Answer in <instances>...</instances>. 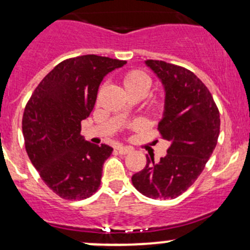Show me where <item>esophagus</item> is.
Returning a JSON list of instances; mask_svg holds the SVG:
<instances>
[{
  "instance_id": "1",
  "label": "esophagus",
  "mask_w": 250,
  "mask_h": 250,
  "mask_svg": "<svg viewBox=\"0 0 250 250\" xmlns=\"http://www.w3.org/2000/svg\"><path fill=\"white\" fill-rule=\"evenodd\" d=\"M117 151H118V153H121V155H125V153L132 152L133 148H132V147H129V146L118 145V146H117Z\"/></svg>"
}]
</instances>
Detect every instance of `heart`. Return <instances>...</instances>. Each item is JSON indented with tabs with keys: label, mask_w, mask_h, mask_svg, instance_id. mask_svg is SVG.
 I'll list each match as a JSON object with an SVG mask.
<instances>
[{
	"label": "heart",
	"mask_w": 250,
	"mask_h": 250,
	"mask_svg": "<svg viewBox=\"0 0 250 250\" xmlns=\"http://www.w3.org/2000/svg\"><path fill=\"white\" fill-rule=\"evenodd\" d=\"M122 82L127 92L143 93L144 95L147 93V90L151 87L150 77L144 74L143 71H138V70L128 71L127 74H125Z\"/></svg>",
	"instance_id": "1"
}]
</instances>
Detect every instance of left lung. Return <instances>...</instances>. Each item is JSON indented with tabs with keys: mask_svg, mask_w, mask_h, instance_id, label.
Listing matches in <instances>:
<instances>
[{
	"mask_svg": "<svg viewBox=\"0 0 250 250\" xmlns=\"http://www.w3.org/2000/svg\"><path fill=\"white\" fill-rule=\"evenodd\" d=\"M165 89L158 130L169 143L158 162L146 155V166L132 176L134 188L153 200L176 198L196 181L210 158L220 133V115L204 83L185 67L146 60Z\"/></svg>",
	"mask_w": 250,
	"mask_h": 250,
	"instance_id": "left-lung-1",
	"label": "left lung"
}]
</instances>
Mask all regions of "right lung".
<instances>
[{"mask_svg":"<svg viewBox=\"0 0 250 250\" xmlns=\"http://www.w3.org/2000/svg\"><path fill=\"white\" fill-rule=\"evenodd\" d=\"M127 62L89 54L58 64L32 93L22 115L30 161L53 192L69 201L90 197L113 148L81 135L104 77Z\"/></svg>","mask_w":250,"mask_h":250,"instance_id":"add662e5","label":"right lung"}]
</instances>
